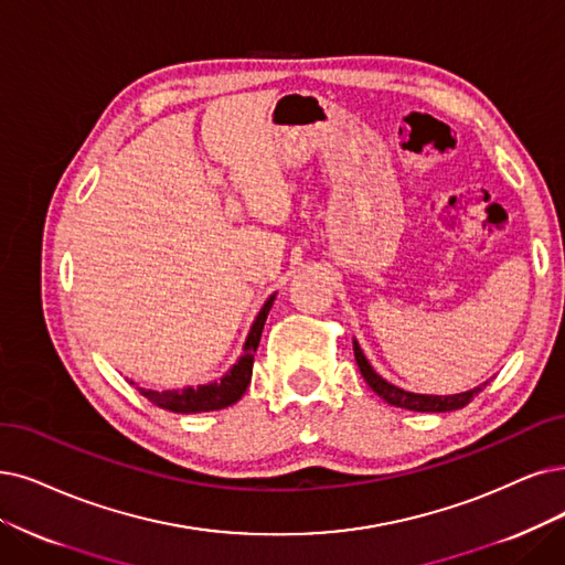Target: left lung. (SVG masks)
Returning a JSON list of instances; mask_svg holds the SVG:
<instances>
[{
  "instance_id": "8db88e82",
  "label": "left lung",
  "mask_w": 565,
  "mask_h": 565,
  "mask_svg": "<svg viewBox=\"0 0 565 565\" xmlns=\"http://www.w3.org/2000/svg\"><path fill=\"white\" fill-rule=\"evenodd\" d=\"M352 348H354V359H356V366L364 375V380L369 382V387L382 398L387 401L390 405H396V408H405V411H415V413H449V411H459L463 405H468L472 398H476L487 385L489 380L482 382V385L472 387L468 392L461 394H449V396H438V394H415V392H405L392 382H387L380 373L373 371V366L369 364L366 354L361 352L356 338H352Z\"/></svg>"
}]
</instances>
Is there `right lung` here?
I'll return each mask as SVG.
<instances>
[{"mask_svg":"<svg viewBox=\"0 0 565 565\" xmlns=\"http://www.w3.org/2000/svg\"><path fill=\"white\" fill-rule=\"evenodd\" d=\"M276 295H270L266 303L262 306L259 315L255 318L250 331H247V338L243 343V354L238 356L236 364L224 373L220 380L209 382V385H199V387H185V390H167V392H154V390H143L137 387L150 403H154L157 408L180 413V415H190V413H211V411H222L234 405L250 385L253 377V361L255 352L262 338L264 322L268 318V310L274 306ZM134 385V382H131Z\"/></svg>","mask_w":565,"mask_h":565,"instance_id":"right-lung-1","label":"right lung"}]
</instances>
